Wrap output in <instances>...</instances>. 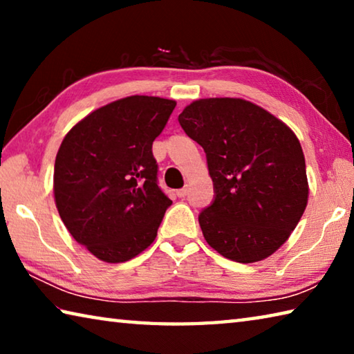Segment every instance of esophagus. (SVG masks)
I'll use <instances>...</instances> for the list:
<instances>
[{"label":"esophagus","instance_id":"obj_1","mask_svg":"<svg viewBox=\"0 0 354 354\" xmlns=\"http://www.w3.org/2000/svg\"><path fill=\"white\" fill-rule=\"evenodd\" d=\"M187 194H189V189H187V185H185V187H183V189L176 190V195L179 196V198H184V196H187Z\"/></svg>","mask_w":354,"mask_h":354}]
</instances>
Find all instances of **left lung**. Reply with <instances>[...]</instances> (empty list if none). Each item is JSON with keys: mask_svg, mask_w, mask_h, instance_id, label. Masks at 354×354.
<instances>
[{"mask_svg": "<svg viewBox=\"0 0 354 354\" xmlns=\"http://www.w3.org/2000/svg\"><path fill=\"white\" fill-rule=\"evenodd\" d=\"M178 122L205 149L214 183V201L198 215L206 242L242 263L273 254L308 205L306 164L297 136L241 98L194 101Z\"/></svg>", "mask_w": 354, "mask_h": 354, "instance_id": "8db88e82", "label": "left lung"}]
</instances>
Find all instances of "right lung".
<instances>
[{
  "label": "right lung",
  "instance_id": "add662e5",
  "mask_svg": "<svg viewBox=\"0 0 354 354\" xmlns=\"http://www.w3.org/2000/svg\"><path fill=\"white\" fill-rule=\"evenodd\" d=\"M173 100L134 95L81 120L55 164L59 215L77 243L104 262L136 257L158 236L171 200L158 185L153 142Z\"/></svg>",
  "mask_w": 354,
  "mask_h": 354
}]
</instances>
